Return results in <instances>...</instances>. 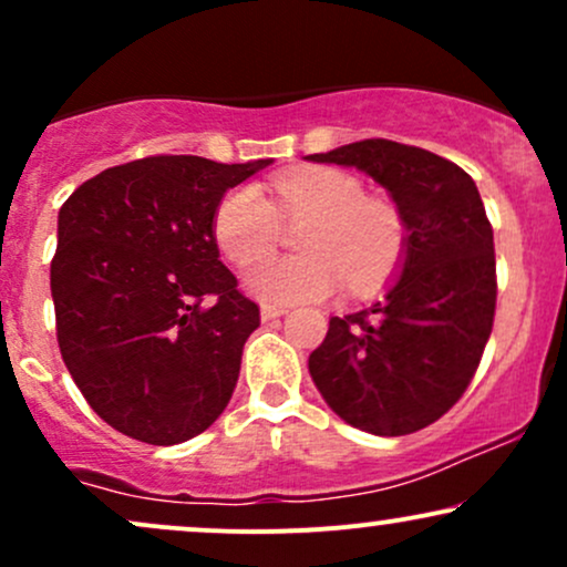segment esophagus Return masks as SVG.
Instances as JSON below:
<instances>
[{
  "mask_svg": "<svg viewBox=\"0 0 567 567\" xmlns=\"http://www.w3.org/2000/svg\"><path fill=\"white\" fill-rule=\"evenodd\" d=\"M288 311V306H279V303H261V320L269 322L275 317H282Z\"/></svg>",
  "mask_w": 567,
  "mask_h": 567,
  "instance_id": "1",
  "label": "esophagus"
}]
</instances>
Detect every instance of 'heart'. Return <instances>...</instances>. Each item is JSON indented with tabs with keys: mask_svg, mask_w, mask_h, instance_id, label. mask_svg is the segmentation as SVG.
I'll list each match as a JSON object with an SVG mask.
<instances>
[{
	"mask_svg": "<svg viewBox=\"0 0 567 567\" xmlns=\"http://www.w3.org/2000/svg\"><path fill=\"white\" fill-rule=\"evenodd\" d=\"M275 202L258 186L231 188L220 199L213 234L234 264H249L268 249L279 217H311L301 259L265 257L243 282L264 303L322 301L343 288L365 292L381 282L402 252V218L386 199L368 197L357 175L338 167H303L271 181Z\"/></svg>",
	"mask_w": 567,
	"mask_h": 567,
	"instance_id": "b5f03b06",
	"label": "heart"
}]
</instances>
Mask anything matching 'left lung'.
Instances as JSON below:
<instances>
[{
	"label": "left lung",
	"mask_w": 567,
	"mask_h": 567,
	"mask_svg": "<svg viewBox=\"0 0 567 567\" xmlns=\"http://www.w3.org/2000/svg\"><path fill=\"white\" fill-rule=\"evenodd\" d=\"M306 159L370 175L405 229L381 296L330 317L309 354L311 381L354 429L379 437L419 432L464 394L491 338L496 256L483 199L458 165L396 141H357Z\"/></svg>",
	"instance_id": "1"
}]
</instances>
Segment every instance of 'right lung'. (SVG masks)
<instances>
[{
  "label": "right lung",
  "mask_w": 567,
  "mask_h": 567,
  "mask_svg": "<svg viewBox=\"0 0 567 567\" xmlns=\"http://www.w3.org/2000/svg\"><path fill=\"white\" fill-rule=\"evenodd\" d=\"M266 165L146 157L63 202L50 264L58 347L116 432L178 445L229 405L261 317L220 264L213 218L224 194Z\"/></svg>",
  "instance_id": "obj_1"
}]
</instances>
